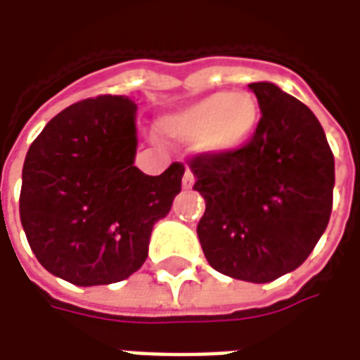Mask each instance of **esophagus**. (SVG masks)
Listing matches in <instances>:
<instances>
[{"label":"esophagus","instance_id":"esophagus-1","mask_svg":"<svg viewBox=\"0 0 360 360\" xmlns=\"http://www.w3.org/2000/svg\"><path fill=\"white\" fill-rule=\"evenodd\" d=\"M195 185V173L191 169H185V175H183V188H193Z\"/></svg>","mask_w":360,"mask_h":360}]
</instances>
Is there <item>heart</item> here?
Masks as SVG:
<instances>
[{
	"label": "heart",
	"instance_id": "1",
	"mask_svg": "<svg viewBox=\"0 0 360 360\" xmlns=\"http://www.w3.org/2000/svg\"><path fill=\"white\" fill-rule=\"evenodd\" d=\"M260 121V105L249 92H216L175 111L162 131L179 142H196L206 152H233L245 146Z\"/></svg>",
	"mask_w": 360,
	"mask_h": 360
}]
</instances>
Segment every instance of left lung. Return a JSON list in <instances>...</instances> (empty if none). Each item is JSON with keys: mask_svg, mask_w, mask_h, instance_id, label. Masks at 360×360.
I'll list each match as a JSON object with an SVG mask.
<instances>
[{"mask_svg": "<svg viewBox=\"0 0 360 360\" xmlns=\"http://www.w3.org/2000/svg\"><path fill=\"white\" fill-rule=\"evenodd\" d=\"M262 117L233 152L191 158L206 202L196 226L208 264L268 283L309 258L330 221L333 154L316 115L271 82H252Z\"/></svg>", "mask_w": 360, "mask_h": 360, "instance_id": "1", "label": "left lung"}]
</instances>
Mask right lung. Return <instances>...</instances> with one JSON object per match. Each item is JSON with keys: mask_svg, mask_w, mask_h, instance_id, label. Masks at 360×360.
I'll list each match as a JSON object with an SVG mask.
<instances>
[{"mask_svg": "<svg viewBox=\"0 0 360 360\" xmlns=\"http://www.w3.org/2000/svg\"><path fill=\"white\" fill-rule=\"evenodd\" d=\"M136 103L96 96L51 119L22 165L19 212L46 270L75 285L129 278L148 257L152 227L172 210L185 165L162 175L134 165Z\"/></svg>", "mask_w": 360, "mask_h": 360, "instance_id": "add662e5", "label": "right lung"}]
</instances>
